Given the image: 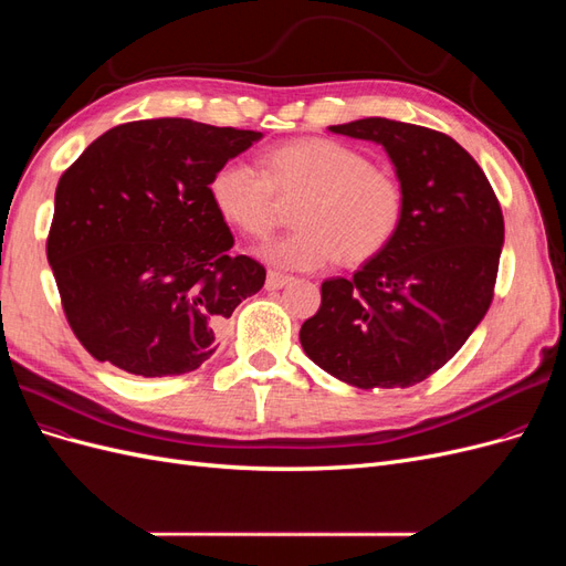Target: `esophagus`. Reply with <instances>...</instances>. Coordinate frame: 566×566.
I'll list each match as a JSON object with an SVG mask.
<instances>
[{
    "instance_id": "obj_1",
    "label": "esophagus",
    "mask_w": 566,
    "mask_h": 566,
    "mask_svg": "<svg viewBox=\"0 0 566 566\" xmlns=\"http://www.w3.org/2000/svg\"><path fill=\"white\" fill-rule=\"evenodd\" d=\"M290 281H293V276H285V273H281V271H269L264 285H266V290H281Z\"/></svg>"
}]
</instances>
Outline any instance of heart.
Returning a JSON list of instances; mask_svg holds the SVG:
<instances>
[{"label":"heart","mask_w":566,"mask_h":566,"mask_svg":"<svg viewBox=\"0 0 566 566\" xmlns=\"http://www.w3.org/2000/svg\"><path fill=\"white\" fill-rule=\"evenodd\" d=\"M210 193L217 210L252 238L279 227L283 202H297V231L262 248L281 269L314 271L339 256L361 264L378 256L403 219V188L361 150L333 139H300L269 150L264 172L248 160L221 165Z\"/></svg>","instance_id":"1"}]
</instances>
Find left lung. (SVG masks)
Here are the masks:
<instances>
[{"mask_svg":"<svg viewBox=\"0 0 566 566\" xmlns=\"http://www.w3.org/2000/svg\"><path fill=\"white\" fill-rule=\"evenodd\" d=\"M331 132L385 146L406 208L378 256L352 279L323 281L321 310L302 323V349L354 387L418 385L451 361L489 312L505 235L501 202L449 134L387 117Z\"/></svg>","mask_w":566,"mask_h":566,"instance_id":"left-lung-1","label":"left lung"}]
</instances>
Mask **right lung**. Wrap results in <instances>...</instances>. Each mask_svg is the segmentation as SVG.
I'll return each mask as SVG.
<instances>
[{"label":"right lung","mask_w":566,"mask_h":566,"mask_svg":"<svg viewBox=\"0 0 566 566\" xmlns=\"http://www.w3.org/2000/svg\"><path fill=\"white\" fill-rule=\"evenodd\" d=\"M262 132L184 117L101 134L56 186L46 260L67 325L96 361L142 378L196 370L266 269L233 254L217 169Z\"/></svg>","instance_id":"obj_1"}]
</instances>
